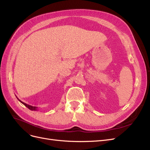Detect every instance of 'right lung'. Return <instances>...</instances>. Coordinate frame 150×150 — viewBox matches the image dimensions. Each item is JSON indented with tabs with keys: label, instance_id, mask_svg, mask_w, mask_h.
Here are the masks:
<instances>
[{
	"label": "right lung",
	"instance_id": "obj_1",
	"mask_svg": "<svg viewBox=\"0 0 150 150\" xmlns=\"http://www.w3.org/2000/svg\"><path fill=\"white\" fill-rule=\"evenodd\" d=\"M16 97H17V96H16ZM17 99H18V100H19L21 103L23 104L25 106H26L27 108H29L30 110H32V111H36V110H38V107H35V106H33L29 105V104H26V103H24V102L21 101L19 98H17Z\"/></svg>",
	"mask_w": 150,
	"mask_h": 150
}]
</instances>
